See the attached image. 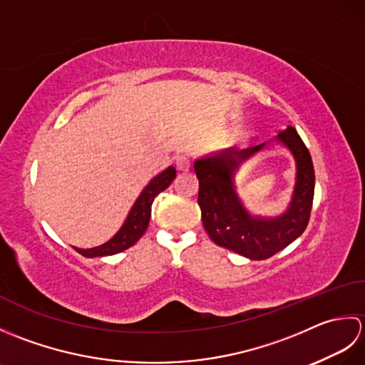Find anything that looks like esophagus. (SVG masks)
I'll return each mask as SVG.
<instances>
[{
  "label": "esophagus",
  "mask_w": 365,
  "mask_h": 365,
  "mask_svg": "<svg viewBox=\"0 0 365 365\" xmlns=\"http://www.w3.org/2000/svg\"><path fill=\"white\" fill-rule=\"evenodd\" d=\"M175 166L178 170H190L191 160L188 155H177L175 157Z\"/></svg>",
  "instance_id": "esophagus-1"
}]
</instances>
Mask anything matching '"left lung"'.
Instances as JSON below:
<instances>
[{"label":"left lung","instance_id":"obj_1","mask_svg":"<svg viewBox=\"0 0 365 365\" xmlns=\"http://www.w3.org/2000/svg\"><path fill=\"white\" fill-rule=\"evenodd\" d=\"M297 160V185L287 212L277 218H254L240 202L234 188V174L245 160L263 145L237 147L197 160L195 170L199 178L197 204L202 224L216 245L252 260H265L294 242L311 220L314 202L315 173L306 144L289 127L277 135Z\"/></svg>","mask_w":365,"mask_h":365}]
</instances>
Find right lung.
<instances>
[{
    "mask_svg": "<svg viewBox=\"0 0 365 365\" xmlns=\"http://www.w3.org/2000/svg\"><path fill=\"white\" fill-rule=\"evenodd\" d=\"M174 178L175 169L173 166H169L166 170H163L160 175L155 177L153 180H150V183L143 190L141 196L136 199L135 205L131 207L123 226L110 242H106L97 247H91V250H78V247H75V251L84 255V257H103V255L118 254L128 250L130 246H133L138 240L144 235L147 226H149L153 199L157 197L161 191H165Z\"/></svg>",
    "mask_w": 365,
    "mask_h": 365,
    "instance_id": "obj_1",
    "label": "right lung"
}]
</instances>
